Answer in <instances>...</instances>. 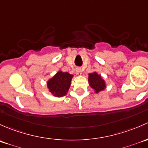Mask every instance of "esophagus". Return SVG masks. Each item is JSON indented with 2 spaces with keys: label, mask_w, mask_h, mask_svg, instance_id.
<instances>
[{
  "label": "esophagus",
  "mask_w": 148,
  "mask_h": 148,
  "mask_svg": "<svg viewBox=\"0 0 148 148\" xmlns=\"http://www.w3.org/2000/svg\"><path fill=\"white\" fill-rule=\"evenodd\" d=\"M76 74H77V75H80L82 74V71L80 68H77V69H76Z\"/></svg>",
  "instance_id": "obj_1"
}]
</instances>
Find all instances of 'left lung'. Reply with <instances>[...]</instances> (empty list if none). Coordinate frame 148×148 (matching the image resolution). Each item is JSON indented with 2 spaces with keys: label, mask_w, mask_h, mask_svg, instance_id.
<instances>
[{
  "label": "left lung",
  "mask_w": 148,
  "mask_h": 148,
  "mask_svg": "<svg viewBox=\"0 0 148 148\" xmlns=\"http://www.w3.org/2000/svg\"><path fill=\"white\" fill-rule=\"evenodd\" d=\"M88 83L96 94L104 90L106 88V80L103 79L101 75L97 73L96 71L88 74Z\"/></svg>",
  "instance_id": "obj_1"
}]
</instances>
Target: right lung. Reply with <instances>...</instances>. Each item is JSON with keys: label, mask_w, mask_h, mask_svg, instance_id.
Listing matches in <instances>:
<instances>
[{"label": "right lung", "mask_w": 148, "mask_h": 148, "mask_svg": "<svg viewBox=\"0 0 148 148\" xmlns=\"http://www.w3.org/2000/svg\"><path fill=\"white\" fill-rule=\"evenodd\" d=\"M74 75L68 72L58 71L47 81V88L49 92L55 97H61L68 94Z\"/></svg>", "instance_id": "right-lung-1"}]
</instances>
